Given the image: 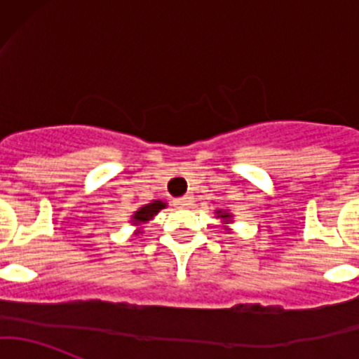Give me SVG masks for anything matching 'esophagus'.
Returning <instances> with one entry per match:
<instances>
[{"label": "esophagus", "instance_id": "obj_1", "mask_svg": "<svg viewBox=\"0 0 359 359\" xmlns=\"http://www.w3.org/2000/svg\"><path fill=\"white\" fill-rule=\"evenodd\" d=\"M175 205L177 208H189V206L193 205V196H191V194H186V196L182 198H177Z\"/></svg>", "mask_w": 359, "mask_h": 359}]
</instances>
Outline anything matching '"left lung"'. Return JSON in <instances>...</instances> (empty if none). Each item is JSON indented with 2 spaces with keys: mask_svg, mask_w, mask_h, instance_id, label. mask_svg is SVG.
<instances>
[{
  "mask_svg": "<svg viewBox=\"0 0 359 359\" xmlns=\"http://www.w3.org/2000/svg\"><path fill=\"white\" fill-rule=\"evenodd\" d=\"M217 213V219H222L224 224H229L233 222V215L229 212H224V210H215Z\"/></svg>",
  "mask_w": 359,
  "mask_h": 359,
  "instance_id": "8db88e82",
  "label": "left lung"
}]
</instances>
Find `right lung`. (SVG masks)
<instances>
[{"label":"right lung","instance_id":"1","mask_svg":"<svg viewBox=\"0 0 359 359\" xmlns=\"http://www.w3.org/2000/svg\"><path fill=\"white\" fill-rule=\"evenodd\" d=\"M165 206H166V203L159 201V200H154L153 203H149V205L140 206V208L132 215L133 226H142V224L149 222V220L159 212V210H163ZM137 233H139V231H137Z\"/></svg>","mask_w":359,"mask_h":359}]
</instances>
